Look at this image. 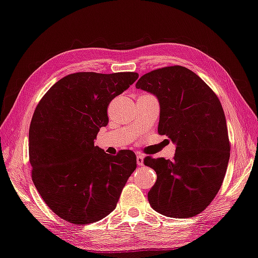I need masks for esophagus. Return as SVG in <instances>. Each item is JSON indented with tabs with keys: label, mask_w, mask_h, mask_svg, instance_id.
I'll use <instances>...</instances> for the list:
<instances>
[{
	"label": "esophagus",
	"mask_w": 258,
	"mask_h": 258,
	"mask_svg": "<svg viewBox=\"0 0 258 258\" xmlns=\"http://www.w3.org/2000/svg\"><path fill=\"white\" fill-rule=\"evenodd\" d=\"M144 156L142 154H138L137 155V164L139 165V166H142V165H144Z\"/></svg>",
	"instance_id": "obj_1"
}]
</instances>
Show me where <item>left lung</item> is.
<instances>
[{
  "instance_id": "8db88e82",
  "label": "left lung",
  "mask_w": 258,
  "mask_h": 258,
  "mask_svg": "<svg viewBox=\"0 0 258 258\" xmlns=\"http://www.w3.org/2000/svg\"><path fill=\"white\" fill-rule=\"evenodd\" d=\"M136 87L156 96L158 134L176 145L173 160L149 156L144 160L157 174L148 192L149 205L166 217L197 216L220 189L230 157L220 101L196 73L183 66L147 73Z\"/></svg>"
}]
</instances>
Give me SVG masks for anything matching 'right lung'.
<instances>
[{
	"instance_id": "obj_1",
	"label": "right lung",
	"mask_w": 258,
	"mask_h": 258,
	"mask_svg": "<svg viewBox=\"0 0 258 258\" xmlns=\"http://www.w3.org/2000/svg\"><path fill=\"white\" fill-rule=\"evenodd\" d=\"M137 73H74L53 84L39 102L29 129L32 182L58 217L75 225L103 219L137 167L124 149L110 156L94 146L109 122L108 105L133 85Z\"/></svg>"
}]
</instances>
